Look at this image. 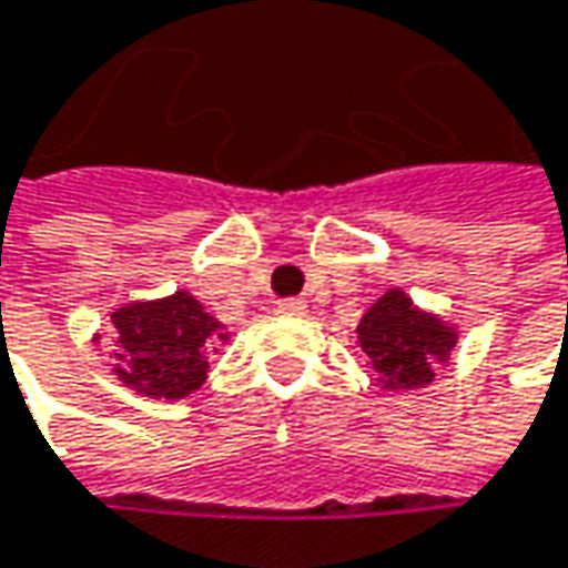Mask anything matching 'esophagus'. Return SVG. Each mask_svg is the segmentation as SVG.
I'll return each mask as SVG.
<instances>
[{"label":"esophagus","mask_w":568,"mask_h":568,"mask_svg":"<svg viewBox=\"0 0 568 568\" xmlns=\"http://www.w3.org/2000/svg\"><path fill=\"white\" fill-rule=\"evenodd\" d=\"M276 312L285 317H302V315H308V305H305V302H298V298H285V302L276 305Z\"/></svg>","instance_id":"1"}]
</instances>
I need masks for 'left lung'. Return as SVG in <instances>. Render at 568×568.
Returning <instances> with one entry per match:
<instances>
[{"mask_svg":"<svg viewBox=\"0 0 568 568\" xmlns=\"http://www.w3.org/2000/svg\"><path fill=\"white\" fill-rule=\"evenodd\" d=\"M459 327L420 308L405 288H388L356 324V344L366 353L376 385L385 392H415L434 383V369L450 363Z\"/></svg>","mask_w":568,"mask_h":568,"instance_id":"obj_1","label":"left lung"}]
</instances>
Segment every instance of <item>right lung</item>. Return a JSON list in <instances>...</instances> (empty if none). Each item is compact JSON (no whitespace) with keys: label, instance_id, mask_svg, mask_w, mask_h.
I'll use <instances>...</instances> for the list:
<instances>
[{"label":"right lung","instance_id":"obj_1","mask_svg":"<svg viewBox=\"0 0 568 568\" xmlns=\"http://www.w3.org/2000/svg\"><path fill=\"white\" fill-rule=\"evenodd\" d=\"M109 334L118 383L156 402H180L199 392L209 379V353L231 341L227 327L183 288L115 308ZM99 341L95 334L92 344Z\"/></svg>","mask_w":568,"mask_h":568}]
</instances>
